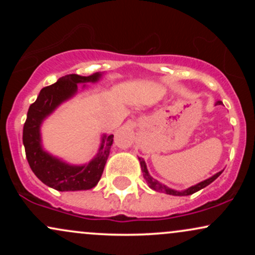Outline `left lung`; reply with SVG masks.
<instances>
[{"label":"left lung","instance_id":"8db88e82","mask_svg":"<svg viewBox=\"0 0 255 255\" xmlns=\"http://www.w3.org/2000/svg\"><path fill=\"white\" fill-rule=\"evenodd\" d=\"M222 104H223V103H222L221 101L216 102V105H222ZM139 162H140V166H141L142 175H144V178L146 180V182L148 183L150 188L153 189V191L165 193V194H169V195H178V197H182V195H191V194H193V193L200 191V189H203L206 186H209L210 183H212L213 181H215L216 178H217L219 175H221L222 172H223V170L219 171V172H217V174L213 175V176H211L210 178H207V180L201 181V182L194 184V186L189 187V188L184 189V191H175V189H171V188H169V187H166L165 184L160 183L159 181L154 180V178L152 177L150 174H148L147 168H146V163H145V160L142 159V158H139Z\"/></svg>","mask_w":255,"mask_h":255}]
</instances>
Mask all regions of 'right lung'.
<instances>
[{"instance_id": "right-lung-1", "label": "right lung", "mask_w": 255, "mask_h": 255, "mask_svg": "<svg viewBox=\"0 0 255 255\" xmlns=\"http://www.w3.org/2000/svg\"><path fill=\"white\" fill-rule=\"evenodd\" d=\"M102 73L89 77L68 74L55 84L40 90L36 102L30 105L22 131L26 158L34 175L46 186L60 192L86 191L98 183L110 153L114 135H103L98 153L90 163L71 165L44 151L40 137V126L55 109L77 93L78 84L97 83ZM85 86V85H84Z\"/></svg>"}]
</instances>
